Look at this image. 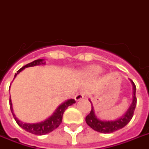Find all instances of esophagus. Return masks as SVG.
I'll use <instances>...</instances> for the list:
<instances>
[{"label": "esophagus", "mask_w": 149, "mask_h": 149, "mask_svg": "<svg viewBox=\"0 0 149 149\" xmlns=\"http://www.w3.org/2000/svg\"><path fill=\"white\" fill-rule=\"evenodd\" d=\"M86 93L84 91H79L77 93V94L75 96V100L76 101H79V100H83V98L85 97Z\"/></svg>", "instance_id": "1"}]
</instances>
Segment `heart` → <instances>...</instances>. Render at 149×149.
I'll return each mask as SVG.
<instances>
[{
    "instance_id": "obj_1",
    "label": "heart",
    "mask_w": 149,
    "mask_h": 149,
    "mask_svg": "<svg viewBox=\"0 0 149 149\" xmlns=\"http://www.w3.org/2000/svg\"><path fill=\"white\" fill-rule=\"evenodd\" d=\"M100 71H101V68L98 66H92L88 69V72L90 75H93V76L97 75L98 73H100Z\"/></svg>"
}]
</instances>
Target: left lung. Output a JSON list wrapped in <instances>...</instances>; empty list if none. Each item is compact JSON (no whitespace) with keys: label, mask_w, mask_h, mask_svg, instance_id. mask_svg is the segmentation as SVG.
Listing matches in <instances>:
<instances>
[{"label":"left lung","mask_w":149,"mask_h":149,"mask_svg":"<svg viewBox=\"0 0 149 149\" xmlns=\"http://www.w3.org/2000/svg\"><path fill=\"white\" fill-rule=\"evenodd\" d=\"M132 83L133 86V100H132V105L124 114V116L114 121H102L95 116L93 107L92 106L91 111L86 117V122L87 125L94 129L95 131L101 132V133H112L113 132H116L125 127L133 117L134 111H135L136 103H137V99L135 96L136 86L133 83V81H132Z\"/></svg>","instance_id":"8db88e82"}]
</instances>
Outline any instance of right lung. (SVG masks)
<instances>
[{"label": "right lung", "mask_w": 149, "mask_h": 149, "mask_svg": "<svg viewBox=\"0 0 149 149\" xmlns=\"http://www.w3.org/2000/svg\"><path fill=\"white\" fill-rule=\"evenodd\" d=\"M43 60H41V59H40V60H34V61H33V62L30 63L26 64V65L24 66L23 67H21V68L17 72V73H15L14 77H15L20 71H22L24 69L26 68V67L37 66V65H40V64H45V63L43 62ZM9 102L10 108L12 114H13V116H14V119H15L16 123H17V125L20 127H21L22 129H24V130H26V132L37 135H46V134L49 133V132H51L52 131H54V129H56V128L61 124V123H62L63 116V113L64 112H65V110L67 109L68 106H71L72 104L76 103V101H75L73 99L67 100V101H66V102H64L63 103L61 104L60 106H58V108L56 109V111L54 112V114L52 115L50 117H49L47 119H46L45 121H43V122H41V123H39L30 124V123H22L21 121L19 120V119L15 116V115H14V111H13V108H12V103L10 98Z\"/></svg>", "instance_id": "add662e5"}]
</instances>
